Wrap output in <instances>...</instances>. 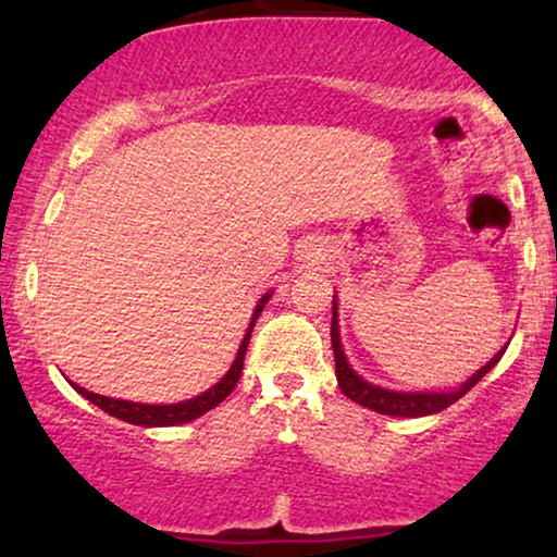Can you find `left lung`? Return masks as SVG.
Returning a JSON list of instances; mask_svg holds the SVG:
<instances>
[{"label": "left lung", "instance_id": "8db88e82", "mask_svg": "<svg viewBox=\"0 0 557 557\" xmlns=\"http://www.w3.org/2000/svg\"><path fill=\"white\" fill-rule=\"evenodd\" d=\"M332 347H334V362H337V383L342 387V393L347 395L349 400L360 403V406L377 410L383 416H400V418H418V416H431L438 413L456 403L459 398H463L471 387H474L479 380H482L486 372H490L494 364L502 360L507 347H502L497 355L492 357L490 362L484 364L482 370L474 372L467 383H463L459 391L451 393H395V391H385V387H377L362 380L357 372L349 368L345 352H342L339 345V324H337V296H334V307H332Z\"/></svg>", "mask_w": 557, "mask_h": 557}]
</instances>
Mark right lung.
Wrapping results in <instances>:
<instances>
[{"label":"right lung","mask_w":557,"mask_h":557,"mask_svg":"<svg viewBox=\"0 0 557 557\" xmlns=\"http://www.w3.org/2000/svg\"><path fill=\"white\" fill-rule=\"evenodd\" d=\"M269 301V294L263 296L261 301H258L256 307V314L250 319V326L246 332V337L240 342V349L238 355H235V362L233 368L227 370V375L220 380L218 385H212L208 393L197 395L193 400H185V403H174V406H144V403H128V400H116V398H106V395H98V393H90L86 387L71 383L75 391H78L83 398L96 403L98 408L106 410L109 416H116L121 421L126 423H134V425H180V423H189L195 421V418H200L202 413H208L210 408H215L218 403H223L227 395L233 393V387L238 385L240 380V372H243V360H246V349H248V342H250V332H253L256 326V319L258 314L263 311V304Z\"/></svg>","instance_id":"1"}]
</instances>
